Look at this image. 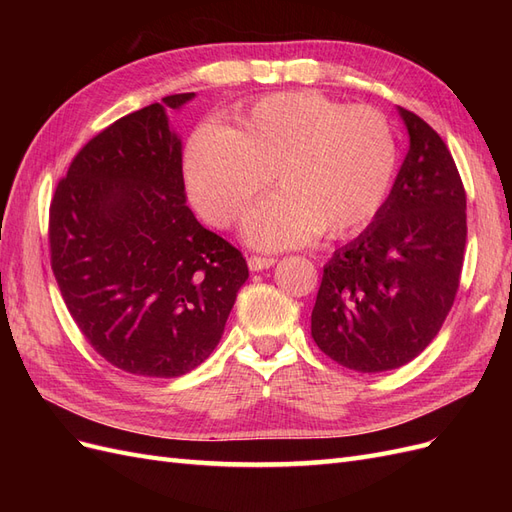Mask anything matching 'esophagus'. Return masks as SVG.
I'll use <instances>...</instances> for the list:
<instances>
[{
  "mask_svg": "<svg viewBox=\"0 0 512 512\" xmlns=\"http://www.w3.org/2000/svg\"><path fill=\"white\" fill-rule=\"evenodd\" d=\"M275 265V258H267V256H250L247 258V267L250 271H262V269H269Z\"/></svg>",
  "mask_w": 512,
  "mask_h": 512,
  "instance_id": "1",
  "label": "esophagus"
}]
</instances>
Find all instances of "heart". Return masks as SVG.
I'll use <instances>...</instances> for the list:
<instances>
[{"instance_id": "heart-1", "label": "heart", "mask_w": 512, "mask_h": 512, "mask_svg": "<svg viewBox=\"0 0 512 512\" xmlns=\"http://www.w3.org/2000/svg\"><path fill=\"white\" fill-rule=\"evenodd\" d=\"M397 136L380 111L318 94L267 96L205 123L183 151L190 200L205 222L228 228L267 188L277 190L245 215L241 235L258 250L352 237L374 222L393 192Z\"/></svg>"}]
</instances>
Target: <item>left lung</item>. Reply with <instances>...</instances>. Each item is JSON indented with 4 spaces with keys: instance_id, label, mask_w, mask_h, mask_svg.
<instances>
[{
    "instance_id": "8db88e82",
    "label": "left lung",
    "mask_w": 512,
    "mask_h": 512,
    "mask_svg": "<svg viewBox=\"0 0 512 512\" xmlns=\"http://www.w3.org/2000/svg\"><path fill=\"white\" fill-rule=\"evenodd\" d=\"M410 149L378 218L324 265L312 337L361 374L421 354L451 312L466 250V190L451 151L421 117L397 108Z\"/></svg>"
}]
</instances>
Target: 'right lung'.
Instances as JSON below:
<instances>
[{
  "mask_svg": "<svg viewBox=\"0 0 512 512\" xmlns=\"http://www.w3.org/2000/svg\"><path fill=\"white\" fill-rule=\"evenodd\" d=\"M117 119L76 153L51 203V267L68 312L104 359L177 378L222 339L247 262L185 205L181 138L168 111Z\"/></svg>",
  "mask_w": 512,
  "mask_h": 512,
  "instance_id": "add662e5",
  "label": "right lung"
}]
</instances>
